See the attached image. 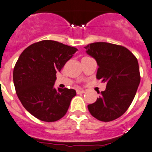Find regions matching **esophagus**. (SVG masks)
Wrapping results in <instances>:
<instances>
[{
  "instance_id": "esophagus-1",
  "label": "esophagus",
  "mask_w": 152,
  "mask_h": 152,
  "mask_svg": "<svg viewBox=\"0 0 152 152\" xmlns=\"http://www.w3.org/2000/svg\"><path fill=\"white\" fill-rule=\"evenodd\" d=\"M76 93H77V94H84V93H85V90H81V89H80V90H76Z\"/></svg>"
}]
</instances>
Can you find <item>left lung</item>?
I'll list each match as a JSON object with an SVG mask.
<instances>
[{"mask_svg":"<svg viewBox=\"0 0 152 152\" xmlns=\"http://www.w3.org/2000/svg\"><path fill=\"white\" fill-rule=\"evenodd\" d=\"M85 48L96 61V78L107 83L106 90L95 103L88 105V110L99 121H111L125 113L134 98L141 80L138 62L121 45L94 42Z\"/></svg>","mask_w":152,"mask_h":152,"instance_id":"1","label":"left lung"}]
</instances>
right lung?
I'll use <instances>...</instances> for the list:
<instances>
[{"label": "right lung", "mask_w": 152, "mask_h": 152, "mask_svg": "<svg viewBox=\"0 0 152 152\" xmlns=\"http://www.w3.org/2000/svg\"><path fill=\"white\" fill-rule=\"evenodd\" d=\"M77 48L56 41L44 40L29 45L19 56L13 72L18 97L29 113L45 122L65 115L76 95L72 89H56V72L73 56Z\"/></svg>", "instance_id": "obj_1"}]
</instances>
